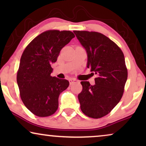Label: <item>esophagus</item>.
Instances as JSON below:
<instances>
[{"mask_svg":"<svg viewBox=\"0 0 146 146\" xmlns=\"http://www.w3.org/2000/svg\"><path fill=\"white\" fill-rule=\"evenodd\" d=\"M69 82H70V84H72L74 83H76L77 82V80L76 79H74V78H71L69 80Z\"/></svg>","mask_w":146,"mask_h":146,"instance_id":"obj_1","label":"esophagus"}]
</instances>
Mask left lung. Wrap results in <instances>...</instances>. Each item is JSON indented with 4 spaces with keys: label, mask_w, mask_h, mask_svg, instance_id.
Segmentation results:
<instances>
[{
    "label": "left lung",
    "mask_w": 146,
    "mask_h": 146,
    "mask_svg": "<svg viewBox=\"0 0 146 146\" xmlns=\"http://www.w3.org/2000/svg\"><path fill=\"white\" fill-rule=\"evenodd\" d=\"M87 54V68L97 75L95 84L82 81L78 97L82 112L100 118L110 112L122 97L127 78L124 55L116 44L96 32L74 31Z\"/></svg>",
    "instance_id": "1"
}]
</instances>
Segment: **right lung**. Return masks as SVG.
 <instances>
[{
    "instance_id": "add662e5",
    "label": "right lung",
    "mask_w": 146,
    "mask_h": 146,
    "mask_svg": "<svg viewBox=\"0 0 146 146\" xmlns=\"http://www.w3.org/2000/svg\"><path fill=\"white\" fill-rule=\"evenodd\" d=\"M75 36L69 31L44 32L27 46L20 61L17 84L25 106L39 117L52 115L58 107V97L69 82L51 76V64L60 52Z\"/></svg>"
}]
</instances>
